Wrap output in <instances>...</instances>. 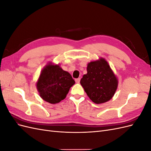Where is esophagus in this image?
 Returning <instances> with one entry per match:
<instances>
[{
  "mask_svg": "<svg viewBox=\"0 0 151 151\" xmlns=\"http://www.w3.org/2000/svg\"><path fill=\"white\" fill-rule=\"evenodd\" d=\"M80 80H81V78H77V79H75L76 83H79Z\"/></svg>",
  "mask_w": 151,
  "mask_h": 151,
  "instance_id": "esophagus-1",
  "label": "esophagus"
}]
</instances>
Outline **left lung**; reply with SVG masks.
Returning <instances> with one entry per match:
<instances>
[{"label":"left lung","mask_w":151,"mask_h":151,"mask_svg":"<svg viewBox=\"0 0 151 151\" xmlns=\"http://www.w3.org/2000/svg\"><path fill=\"white\" fill-rule=\"evenodd\" d=\"M87 73L81 84L92 101L103 103L111 99L118 86V81L108 62L103 58L88 63Z\"/></svg>","instance_id":"left-lung-1"}]
</instances>
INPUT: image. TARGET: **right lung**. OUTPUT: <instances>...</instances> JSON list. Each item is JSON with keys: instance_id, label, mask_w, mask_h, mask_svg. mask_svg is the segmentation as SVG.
<instances>
[{"instance_id": "add662e5", "label": "right lung", "mask_w": 151, "mask_h": 151, "mask_svg": "<svg viewBox=\"0 0 151 151\" xmlns=\"http://www.w3.org/2000/svg\"><path fill=\"white\" fill-rule=\"evenodd\" d=\"M74 84L69 73L59 65L49 64L42 71L36 87L41 98L50 103L55 104L65 98Z\"/></svg>"}]
</instances>
